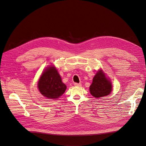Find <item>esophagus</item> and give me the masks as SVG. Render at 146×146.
I'll return each instance as SVG.
<instances>
[{
    "mask_svg": "<svg viewBox=\"0 0 146 146\" xmlns=\"http://www.w3.org/2000/svg\"><path fill=\"white\" fill-rule=\"evenodd\" d=\"M74 85L75 86H78V87H80L82 86V84L81 83H74Z\"/></svg>",
    "mask_w": 146,
    "mask_h": 146,
    "instance_id": "esophagus-1",
    "label": "esophagus"
}]
</instances>
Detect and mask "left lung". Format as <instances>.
<instances>
[{"instance_id":"left-lung-1","label":"left lung","mask_w":146,"mask_h":146,"mask_svg":"<svg viewBox=\"0 0 146 146\" xmlns=\"http://www.w3.org/2000/svg\"><path fill=\"white\" fill-rule=\"evenodd\" d=\"M91 95L95 98L108 95L112 91V85L102 70L96 73L89 88Z\"/></svg>"}]
</instances>
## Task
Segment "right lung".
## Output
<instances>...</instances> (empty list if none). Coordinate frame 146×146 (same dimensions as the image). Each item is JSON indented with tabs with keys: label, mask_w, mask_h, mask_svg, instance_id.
Segmentation results:
<instances>
[{
	"label": "right lung",
	"mask_w": 146,
	"mask_h": 146,
	"mask_svg": "<svg viewBox=\"0 0 146 146\" xmlns=\"http://www.w3.org/2000/svg\"><path fill=\"white\" fill-rule=\"evenodd\" d=\"M38 88L43 96L51 99H56L62 95L66 89L57 70L52 66L43 72L38 81Z\"/></svg>",
	"instance_id": "right-lung-1"
}]
</instances>
